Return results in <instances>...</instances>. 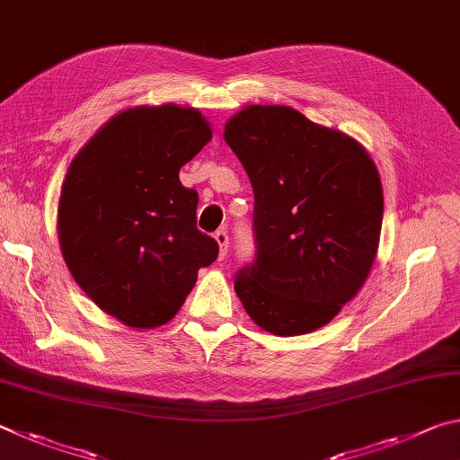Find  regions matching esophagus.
Returning <instances> with one entry per match:
<instances>
[{
	"mask_svg": "<svg viewBox=\"0 0 460 460\" xmlns=\"http://www.w3.org/2000/svg\"><path fill=\"white\" fill-rule=\"evenodd\" d=\"M215 241L217 243H219V258L223 260L225 255H227V249H229V235H227V231L225 229H219L215 233Z\"/></svg>",
	"mask_w": 460,
	"mask_h": 460,
	"instance_id": "34e87169",
	"label": "esophagus"
}]
</instances>
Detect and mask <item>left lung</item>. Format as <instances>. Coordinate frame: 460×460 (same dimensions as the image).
<instances>
[{
  "mask_svg": "<svg viewBox=\"0 0 460 460\" xmlns=\"http://www.w3.org/2000/svg\"><path fill=\"white\" fill-rule=\"evenodd\" d=\"M225 142L253 186L255 260L235 292L255 324L279 337L329 324L376 260L384 189L357 139L286 105H247Z\"/></svg>",
  "mask_w": 460,
  "mask_h": 460,
  "instance_id": "1",
  "label": "left lung"
}]
</instances>
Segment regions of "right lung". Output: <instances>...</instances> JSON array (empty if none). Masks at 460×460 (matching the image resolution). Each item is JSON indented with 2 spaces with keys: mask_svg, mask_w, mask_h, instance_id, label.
Wrapping results in <instances>:
<instances>
[{
  "mask_svg": "<svg viewBox=\"0 0 460 460\" xmlns=\"http://www.w3.org/2000/svg\"><path fill=\"white\" fill-rule=\"evenodd\" d=\"M192 107H131L109 119L68 166L58 241L75 282L131 329L172 321L219 243L197 229L199 194L178 172L211 142Z\"/></svg>",
  "mask_w": 460,
  "mask_h": 460,
  "instance_id": "obj_1",
  "label": "right lung"
}]
</instances>
